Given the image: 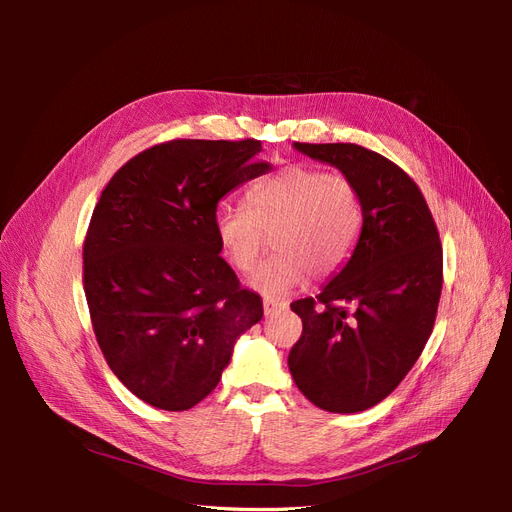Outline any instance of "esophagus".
I'll return each instance as SVG.
<instances>
[{
	"instance_id": "1",
	"label": "esophagus",
	"mask_w": 512,
	"mask_h": 512,
	"mask_svg": "<svg viewBox=\"0 0 512 512\" xmlns=\"http://www.w3.org/2000/svg\"><path fill=\"white\" fill-rule=\"evenodd\" d=\"M262 305H265V314L267 316L277 312V309H286L288 307L286 301H277V299H265V301H262Z\"/></svg>"
}]
</instances>
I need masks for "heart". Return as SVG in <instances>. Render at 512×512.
Masks as SVG:
<instances>
[{
	"instance_id": "b5f03b06",
	"label": "heart",
	"mask_w": 512,
	"mask_h": 512,
	"mask_svg": "<svg viewBox=\"0 0 512 512\" xmlns=\"http://www.w3.org/2000/svg\"><path fill=\"white\" fill-rule=\"evenodd\" d=\"M213 226L224 256L241 273L256 269L273 237L277 254L254 273L252 286L282 297L309 273L324 280L346 265L361 237L363 205L348 177L294 164L254 185L247 207L222 205Z\"/></svg>"
}]
</instances>
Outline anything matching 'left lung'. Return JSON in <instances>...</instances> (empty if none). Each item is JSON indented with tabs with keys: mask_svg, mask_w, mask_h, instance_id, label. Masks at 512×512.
Listing matches in <instances>:
<instances>
[{
	"mask_svg": "<svg viewBox=\"0 0 512 512\" xmlns=\"http://www.w3.org/2000/svg\"><path fill=\"white\" fill-rule=\"evenodd\" d=\"M356 185L363 228L346 267L316 297L292 301L303 333L288 354L299 391L327 412L391 395L421 356L442 294V243L414 179L352 143H294Z\"/></svg>",
	"mask_w": 512,
	"mask_h": 512,
	"instance_id": "8db88e82",
	"label": "left lung"
}]
</instances>
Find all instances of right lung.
<instances>
[{
  "label": "right lung",
  "mask_w": 512,
  "mask_h": 512,
  "mask_svg": "<svg viewBox=\"0 0 512 512\" xmlns=\"http://www.w3.org/2000/svg\"><path fill=\"white\" fill-rule=\"evenodd\" d=\"M260 141L175 138L106 183L83 243L91 327L113 374L145 404L181 412L218 386L262 299L220 256L215 211L265 175Z\"/></svg>",
  "instance_id": "right-lung-1"
}]
</instances>
